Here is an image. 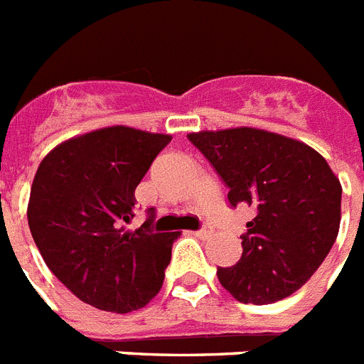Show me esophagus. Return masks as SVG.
Returning <instances> with one entry per match:
<instances>
[{
  "label": "esophagus",
  "instance_id": "1",
  "mask_svg": "<svg viewBox=\"0 0 364 364\" xmlns=\"http://www.w3.org/2000/svg\"><path fill=\"white\" fill-rule=\"evenodd\" d=\"M197 236H199V238H210V236H212V234H214V229H212V227H203V229H199L197 230Z\"/></svg>",
  "mask_w": 364,
  "mask_h": 364
}]
</instances>
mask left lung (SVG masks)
Masks as SVG:
<instances>
[{"instance_id":"obj_1","label":"left lung","mask_w":364,"mask_h":364,"mask_svg":"<svg viewBox=\"0 0 364 364\" xmlns=\"http://www.w3.org/2000/svg\"><path fill=\"white\" fill-rule=\"evenodd\" d=\"M229 186V203L255 218L242 258L218 279L242 303L284 299L307 283L341 227L342 186L320 152L275 132L240 126L188 134Z\"/></svg>"}]
</instances>
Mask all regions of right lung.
<instances>
[{
	"label": "right lung",
	"instance_id": "obj_1",
	"mask_svg": "<svg viewBox=\"0 0 364 364\" xmlns=\"http://www.w3.org/2000/svg\"><path fill=\"white\" fill-rule=\"evenodd\" d=\"M169 134L107 126L63 141L44 156L31 184L27 223L44 262L83 303L137 311L160 292L180 232L126 225L135 188Z\"/></svg>",
	"mask_w": 364,
	"mask_h": 364
}]
</instances>
